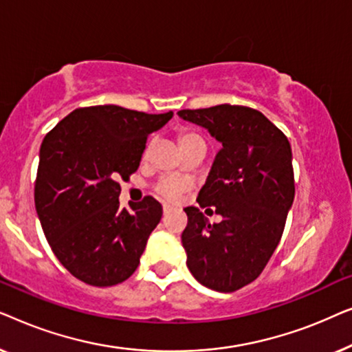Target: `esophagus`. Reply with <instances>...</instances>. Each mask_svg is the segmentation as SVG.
I'll return each instance as SVG.
<instances>
[{
    "mask_svg": "<svg viewBox=\"0 0 352 352\" xmlns=\"http://www.w3.org/2000/svg\"><path fill=\"white\" fill-rule=\"evenodd\" d=\"M173 210H175V208H173V206H170V205H166V204H165V205H163V214H165V216H166V214H170Z\"/></svg>",
    "mask_w": 352,
    "mask_h": 352,
    "instance_id": "obj_1",
    "label": "esophagus"
}]
</instances>
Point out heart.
<instances>
[{
    "mask_svg": "<svg viewBox=\"0 0 352 352\" xmlns=\"http://www.w3.org/2000/svg\"><path fill=\"white\" fill-rule=\"evenodd\" d=\"M177 144H179L181 151L184 153H189L190 151L199 147H205V139L201 138V134H199L195 129L190 128H182L179 133H177ZM148 155V147L144 152V158H147ZM190 184L184 179H179V177H173V176H165L160 177L153 186V190L157 192L158 195L163 197V199L175 201L179 199V197L184 194V192L189 190Z\"/></svg>",
    "mask_w": 352,
    "mask_h": 352,
    "instance_id": "b5f03b06",
    "label": "heart"
}]
</instances>
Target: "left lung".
Returning a JSON list of instances; mask_svg holds the SVG:
<instances>
[{
    "label": "left lung",
    "mask_w": 352,
    "mask_h": 352,
    "mask_svg": "<svg viewBox=\"0 0 352 352\" xmlns=\"http://www.w3.org/2000/svg\"><path fill=\"white\" fill-rule=\"evenodd\" d=\"M177 115L223 144L197 201L207 210L214 206L223 221L210 225L197 206L184 208L187 267L201 285L232 293L259 277L280 242L295 199L290 142L259 110L245 105Z\"/></svg>",
    "instance_id": "left-lung-1"
}]
</instances>
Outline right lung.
Listing matches in <instances>:
<instances>
[{"mask_svg": "<svg viewBox=\"0 0 352 352\" xmlns=\"http://www.w3.org/2000/svg\"><path fill=\"white\" fill-rule=\"evenodd\" d=\"M171 117L80 107L43 139L35 208L52 253L78 280L112 287L138 269L163 211L151 195L120 208V181L138 171L148 134Z\"/></svg>", "mask_w": 352, "mask_h": 352, "instance_id": "obj_1", "label": "right lung"}]
</instances>
